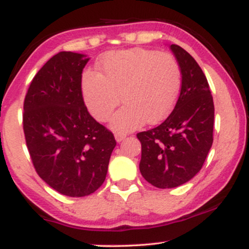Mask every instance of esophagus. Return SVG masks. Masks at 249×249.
Wrapping results in <instances>:
<instances>
[{
	"label": "esophagus",
	"instance_id": "obj_1",
	"mask_svg": "<svg viewBox=\"0 0 249 249\" xmlns=\"http://www.w3.org/2000/svg\"><path fill=\"white\" fill-rule=\"evenodd\" d=\"M125 138H126V134H124V133H116L115 134V139H116L117 142H123Z\"/></svg>",
	"mask_w": 249,
	"mask_h": 249
}]
</instances>
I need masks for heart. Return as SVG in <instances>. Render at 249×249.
I'll list each match as a JSON object with an SVG mask.
<instances>
[{
  "label": "heart",
  "mask_w": 249,
  "mask_h": 249,
  "mask_svg": "<svg viewBox=\"0 0 249 249\" xmlns=\"http://www.w3.org/2000/svg\"><path fill=\"white\" fill-rule=\"evenodd\" d=\"M98 71H85L82 93L89 112L105 122L119 102L110 126L119 132L136 130L145 122H161L170 115L181 87V70L167 53L136 49L108 53L98 62Z\"/></svg>",
  "instance_id": "b5f03b06"
}]
</instances>
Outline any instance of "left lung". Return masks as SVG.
Wrapping results in <instances>:
<instances>
[{
	"instance_id": "obj_1",
	"label": "left lung",
	"mask_w": 249,
	"mask_h": 249,
	"mask_svg": "<svg viewBox=\"0 0 249 249\" xmlns=\"http://www.w3.org/2000/svg\"><path fill=\"white\" fill-rule=\"evenodd\" d=\"M181 70V89L171 115L159 126L137 134L142 176L158 188L185 184L201 170L213 144L214 104L201 68L186 50L171 45Z\"/></svg>"
}]
</instances>
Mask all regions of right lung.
<instances>
[{
  "instance_id": "1",
  "label": "right lung",
  "mask_w": 249,
  "mask_h": 249,
  "mask_svg": "<svg viewBox=\"0 0 249 249\" xmlns=\"http://www.w3.org/2000/svg\"><path fill=\"white\" fill-rule=\"evenodd\" d=\"M84 53L61 51L36 73L24 99L23 130L31 160L51 188L85 196L107 178L113 134L88 112L82 96Z\"/></svg>"
}]
</instances>
